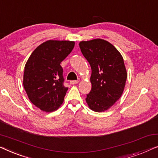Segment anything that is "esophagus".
<instances>
[{"instance_id":"obj_1","label":"esophagus","mask_w":158,"mask_h":158,"mask_svg":"<svg viewBox=\"0 0 158 158\" xmlns=\"http://www.w3.org/2000/svg\"><path fill=\"white\" fill-rule=\"evenodd\" d=\"M78 81H70V83L71 84V85H75V84H77L78 83Z\"/></svg>"}]
</instances>
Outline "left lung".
I'll return each mask as SVG.
<instances>
[{
  "label": "left lung",
  "mask_w": 158,
  "mask_h": 158,
  "mask_svg": "<svg viewBox=\"0 0 158 158\" xmlns=\"http://www.w3.org/2000/svg\"><path fill=\"white\" fill-rule=\"evenodd\" d=\"M81 52L91 68L92 88L85 101L93 111L110 109L124 91L127 77L124 60L114 45L96 39L79 43Z\"/></svg>",
  "instance_id": "8db88e82"
}]
</instances>
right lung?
Wrapping results in <instances>:
<instances>
[{
    "label": "right lung",
    "mask_w": 158,
    "mask_h": 158,
    "mask_svg": "<svg viewBox=\"0 0 158 158\" xmlns=\"http://www.w3.org/2000/svg\"><path fill=\"white\" fill-rule=\"evenodd\" d=\"M72 41L48 40L34 49L25 64L23 85L30 101L43 111L57 110L68 88L60 65L74 48Z\"/></svg>",
    "instance_id": "right-lung-1"
}]
</instances>
